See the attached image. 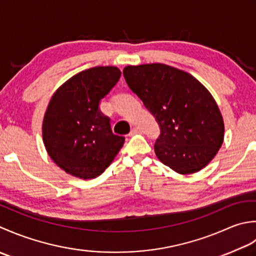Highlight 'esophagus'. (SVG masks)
Wrapping results in <instances>:
<instances>
[{
  "mask_svg": "<svg viewBox=\"0 0 256 256\" xmlns=\"http://www.w3.org/2000/svg\"><path fill=\"white\" fill-rule=\"evenodd\" d=\"M140 132V129L139 128H132V132H129V136H134V134H137Z\"/></svg>",
  "mask_w": 256,
  "mask_h": 256,
  "instance_id": "1",
  "label": "esophagus"
}]
</instances>
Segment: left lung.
I'll use <instances>...</instances> for the list:
<instances>
[{"instance_id":"8db88e82","label":"left lung","mask_w":256,"mask_h":256,"mask_svg":"<svg viewBox=\"0 0 256 256\" xmlns=\"http://www.w3.org/2000/svg\"><path fill=\"white\" fill-rule=\"evenodd\" d=\"M122 74L160 124L157 158L184 176L204 168L224 140L223 117L211 92L189 72L161 62L129 65Z\"/></svg>"}]
</instances>
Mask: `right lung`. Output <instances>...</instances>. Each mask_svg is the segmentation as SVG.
Here are the masks:
<instances>
[{"label":"right lung","instance_id":"right-lung-1","mask_svg":"<svg viewBox=\"0 0 256 256\" xmlns=\"http://www.w3.org/2000/svg\"><path fill=\"white\" fill-rule=\"evenodd\" d=\"M114 66H97L67 80L53 94L42 124L43 142L54 162L76 178L100 176L124 142L114 134L99 102L119 80Z\"/></svg>","mask_w":256,"mask_h":256}]
</instances>
